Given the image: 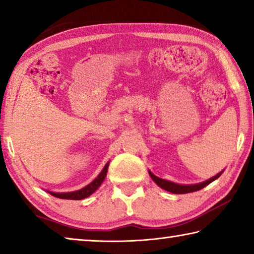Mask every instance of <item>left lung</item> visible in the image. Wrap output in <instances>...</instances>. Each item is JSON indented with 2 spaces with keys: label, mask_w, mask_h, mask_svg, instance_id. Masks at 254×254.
<instances>
[{
  "label": "left lung",
  "mask_w": 254,
  "mask_h": 254,
  "mask_svg": "<svg viewBox=\"0 0 254 254\" xmlns=\"http://www.w3.org/2000/svg\"><path fill=\"white\" fill-rule=\"evenodd\" d=\"M222 173L217 174L216 176H214V177H212L208 180H206V182H204V183L196 184V185H178V184L171 183L166 179H161V178L157 177V176H154L151 171H149V175H150V177L152 178L153 182L156 183L159 187L165 189V190L173 192V194H187V192H192V191H197V190H200V189H203L204 187L207 186V185L214 182L215 179H217L218 177H220Z\"/></svg>",
  "instance_id": "1"
}]
</instances>
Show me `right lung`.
I'll list each match as a JSON object with an SVG mask.
<instances>
[{
    "instance_id": "add662e5",
    "label": "right lung",
    "mask_w": 254,
    "mask_h": 254,
    "mask_svg": "<svg viewBox=\"0 0 254 254\" xmlns=\"http://www.w3.org/2000/svg\"><path fill=\"white\" fill-rule=\"evenodd\" d=\"M109 163L107 162L104 168L101 171V174L97 176V177L93 180V182L87 185V186L79 189V190L76 191H70V192H53V191H48L51 195L57 197V198H62V199H75V200H79V199H84L86 197L91 196L96 189L101 186L103 180L106 177V173H107V168H109Z\"/></svg>"
}]
</instances>
